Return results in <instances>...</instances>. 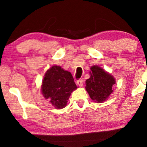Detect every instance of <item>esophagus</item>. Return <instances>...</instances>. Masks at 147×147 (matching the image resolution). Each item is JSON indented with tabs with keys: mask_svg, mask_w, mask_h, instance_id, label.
Returning <instances> with one entry per match:
<instances>
[{
	"mask_svg": "<svg viewBox=\"0 0 147 147\" xmlns=\"http://www.w3.org/2000/svg\"><path fill=\"white\" fill-rule=\"evenodd\" d=\"M77 84L79 86H82L83 85V81L82 80H77Z\"/></svg>",
	"mask_w": 147,
	"mask_h": 147,
	"instance_id": "1",
	"label": "esophagus"
}]
</instances>
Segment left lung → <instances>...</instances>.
Wrapping results in <instances>:
<instances>
[{
    "instance_id": "obj_1",
    "label": "left lung",
    "mask_w": 147,
    "mask_h": 147,
    "mask_svg": "<svg viewBox=\"0 0 147 147\" xmlns=\"http://www.w3.org/2000/svg\"><path fill=\"white\" fill-rule=\"evenodd\" d=\"M90 69V77L86 81V90L94 101L102 102L113 92L115 80L100 67L94 65Z\"/></svg>"
}]
</instances>
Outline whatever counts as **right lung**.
I'll list each match as a JSON object with an SVG mask.
<instances>
[{
	"label": "right lung",
	"instance_id": "obj_1",
	"mask_svg": "<svg viewBox=\"0 0 147 147\" xmlns=\"http://www.w3.org/2000/svg\"><path fill=\"white\" fill-rule=\"evenodd\" d=\"M71 73L54 65L46 72L42 80L41 91L44 97L56 109L67 105L71 93L77 89Z\"/></svg>",
	"mask_w": 147,
	"mask_h": 147
}]
</instances>
